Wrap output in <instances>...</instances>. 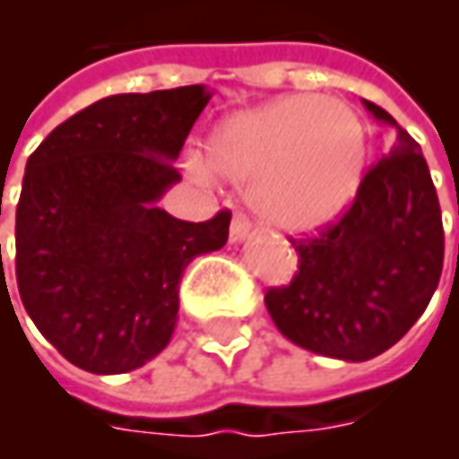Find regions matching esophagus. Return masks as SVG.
Listing matches in <instances>:
<instances>
[{"mask_svg":"<svg viewBox=\"0 0 459 459\" xmlns=\"http://www.w3.org/2000/svg\"><path fill=\"white\" fill-rule=\"evenodd\" d=\"M250 230V221L243 216V213H236L233 221H230V243H240V240L248 236Z\"/></svg>","mask_w":459,"mask_h":459,"instance_id":"obj_1","label":"esophagus"}]
</instances>
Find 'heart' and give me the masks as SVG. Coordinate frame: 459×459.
<instances>
[{
	"label": "heart",
	"instance_id": "b5f03b06",
	"mask_svg": "<svg viewBox=\"0 0 459 459\" xmlns=\"http://www.w3.org/2000/svg\"><path fill=\"white\" fill-rule=\"evenodd\" d=\"M366 157L361 117L319 95H290L233 115L206 142V167L253 184V209L285 233H312L339 219L361 186Z\"/></svg>",
	"mask_w": 459,
	"mask_h": 459
}]
</instances>
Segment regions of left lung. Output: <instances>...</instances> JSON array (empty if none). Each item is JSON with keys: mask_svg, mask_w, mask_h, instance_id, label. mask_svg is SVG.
I'll return each mask as SVG.
<instances>
[{"mask_svg": "<svg viewBox=\"0 0 459 459\" xmlns=\"http://www.w3.org/2000/svg\"><path fill=\"white\" fill-rule=\"evenodd\" d=\"M364 105L394 132L388 157L366 171L334 223L290 238L298 273L265 292L282 337L342 361L384 354L413 327L440 282L445 255L443 213L420 144L384 108Z\"/></svg>", "mask_w": 459, "mask_h": 459, "instance_id": "1", "label": "left lung"}]
</instances>
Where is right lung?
<instances>
[{"instance_id": "obj_1", "label": "right lung", "mask_w": 459, "mask_h": 459, "mask_svg": "<svg viewBox=\"0 0 459 459\" xmlns=\"http://www.w3.org/2000/svg\"><path fill=\"white\" fill-rule=\"evenodd\" d=\"M204 85L122 93L61 122L26 161L16 285L39 332L91 374H125L169 344L191 260L229 240L230 211L189 223L157 206L209 103Z\"/></svg>"}]
</instances>
